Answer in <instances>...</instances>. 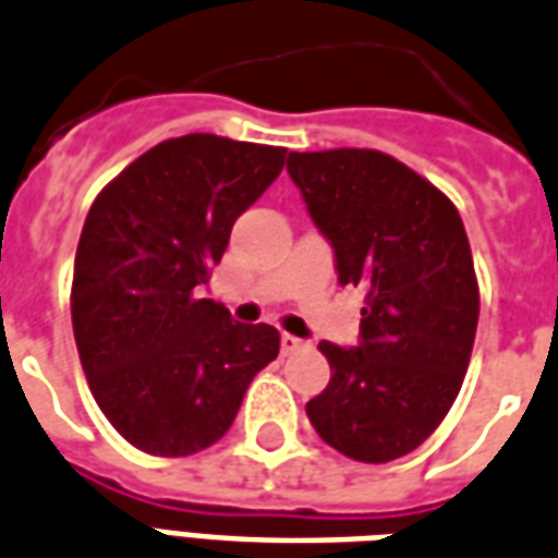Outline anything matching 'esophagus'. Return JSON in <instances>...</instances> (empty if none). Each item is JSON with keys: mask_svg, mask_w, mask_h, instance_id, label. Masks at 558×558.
<instances>
[{"mask_svg": "<svg viewBox=\"0 0 558 558\" xmlns=\"http://www.w3.org/2000/svg\"><path fill=\"white\" fill-rule=\"evenodd\" d=\"M307 341H302V338H295V335H280V353L283 356H290V353H299V350H305Z\"/></svg>", "mask_w": 558, "mask_h": 558, "instance_id": "esophagus-1", "label": "esophagus"}]
</instances>
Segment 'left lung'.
Masks as SVG:
<instances>
[{
	"label": "left lung",
	"mask_w": 558,
	"mask_h": 558,
	"mask_svg": "<svg viewBox=\"0 0 558 558\" xmlns=\"http://www.w3.org/2000/svg\"><path fill=\"white\" fill-rule=\"evenodd\" d=\"M287 171L332 244L338 283L365 290L360 344H319L332 377L307 420L356 462L399 459L438 428L469 368L481 295L462 217L377 150L290 154Z\"/></svg>",
	"instance_id": "1"
}]
</instances>
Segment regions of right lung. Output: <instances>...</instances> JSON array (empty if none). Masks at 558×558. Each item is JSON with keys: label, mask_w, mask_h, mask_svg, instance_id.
<instances>
[{"label": "right lung", "mask_w": 558, "mask_h": 558, "mask_svg": "<svg viewBox=\"0 0 558 558\" xmlns=\"http://www.w3.org/2000/svg\"><path fill=\"white\" fill-rule=\"evenodd\" d=\"M283 159V147L181 135L126 166L89 208L72 280L75 344L96 404L144 453L220 441L278 356L275 326L232 323L198 287Z\"/></svg>", "instance_id": "obj_1"}]
</instances>
